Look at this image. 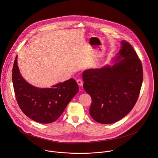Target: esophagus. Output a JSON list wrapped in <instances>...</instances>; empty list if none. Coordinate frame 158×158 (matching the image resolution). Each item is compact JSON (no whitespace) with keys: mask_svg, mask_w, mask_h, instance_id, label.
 <instances>
[{"mask_svg":"<svg viewBox=\"0 0 158 158\" xmlns=\"http://www.w3.org/2000/svg\"><path fill=\"white\" fill-rule=\"evenodd\" d=\"M77 83L78 85L79 86H82L83 85V82L82 80H81V79H78V80H77Z\"/></svg>","mask_w":158,"mask_h":158,"instance_id":"obj_1","label":"esophagus"}]
</instances>
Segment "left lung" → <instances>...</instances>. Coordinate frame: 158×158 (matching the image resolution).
Returning <instances> with one entry per match:
<instances>
[{
    "label": "left lung",
    "instance_id": "left-lung-1",
    "mask_svg": "<svg viewBox=\"0 0 158 158\" xmlns=\"http://www.w3.org/2000/svg\"><path fill=\"white\" fill-rule=\"evenodd\" d=\"M111 64L83 71V88L90 95V116L102 124L115 123L130 113L137 100L143 80L140 60L126 41Z\"/></svg>",
    "mask_w": 158,
    "mask_h": 158
}]
</instances>
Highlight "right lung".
<instances>
[{
  "mask_svg": "<svg viewBox=\"0 0 158 158\" xmlns=\"http://www.w3.org/2000/svg\"><path fill=\"white\" fill-rule=\"evenodd\" d=\"M16 56L12 71V80L17 102L27 117L41 123L56 120L69 102L78 92V85L73 78L57 83L51 88H41L30 85L21 75Z\"/></svg>",
  "mask_w": 158,
  "mask_h": 158,
  "instance_id": "right-lung-1",
  "label": "right lung"
}]
</instances>
